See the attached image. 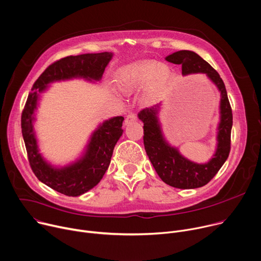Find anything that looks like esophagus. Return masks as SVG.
Instances as JSON below:
<instances>
[{"label": "esophagus", "mask_w": 261, "mask_h": 261, "mask_svg": "<svg viewBox=\"0 0 261 261\" xmlns=\"http://www.w3.org/2000/svg\"><path fill=\"white\" fill-rule=\"evenodd\" d=\"M137 115L135 114V113H129L127 116H126V118H125V120H124V123L126 124V125H128V124H130V123H133V122H135V121H137Z\"/></svg>", "instance_id": "obj_1"}]
</instances>
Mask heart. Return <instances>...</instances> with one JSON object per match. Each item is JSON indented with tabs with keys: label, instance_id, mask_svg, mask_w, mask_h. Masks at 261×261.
Segmentation results:
<instances>
[{
	"label": "heart",
	"instance_id": "obj_1",
	"mask_svg": "<svg viewBox=\"0 0 261 261\" xmlns=\"http://www.w3.org/2000/svg\"><path fill=\"white\" fill-rule=\"evenodd\" d=\"M171 77L172 71L166 64L154 60H144L121 68L117 83L124 93H132L148 84V94L154 97L166 88Z\"/></svg>",
	"mask_w": 261,
	"mask_h": 261
}]
</instances>
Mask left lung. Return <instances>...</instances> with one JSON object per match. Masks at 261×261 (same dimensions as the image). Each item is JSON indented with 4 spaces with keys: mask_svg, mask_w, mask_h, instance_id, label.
Listing matches in <instances>:
<instances>
[{
    "mask_svg": "<svg viewBox=\"0 0 261 261\" xmlns=\"http://www.w3.org/2000/svg\"><path fill=\"white\" fill-rule=\"evenodd\" d=\"M166 60L181 64L182 74L205 73L221 92V121L218 132V147L214 158L206 164H197L184 158L178 149L166 142L158 119V109L146 108L139 113L144 123V146L161 179L177 189H196L208 184L226 162L231 144L232 110L227 96L223 80L216 69L191 50H179L169 55Z\"/></svg>",
    "mask_w": 261,
    "mask_h": 261,
    "instance_id": "8db88e82",
    "label": "left lung"
}]
</instances>
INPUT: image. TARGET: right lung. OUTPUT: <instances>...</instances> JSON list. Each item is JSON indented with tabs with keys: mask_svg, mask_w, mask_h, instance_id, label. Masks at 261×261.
Returning a JSON list of instances; mask_svg holds the SVG:
<instances>
[{
	"mask_svg": "<svg viewBox=\"0 0 261 261\" xmlns=\"http://www.w3.org/2000/svg\"><path fill=\"white\" fill-rule=\"evenodd\" d=\"M112 56L109 51L84 54L68 56L51 63L34 83L21 113V133L32 171L41 182L66 196H80L100 181L110 165L116 143L122 135L124 118L117 116L105 121L93 133L85 154L77 162L63 168H54L38 152L33 129L38 93L55 81L72 77L99 81Z\"/></svg>",
	"mask_w": 261,
	"mask_h": 261,
	"instance_id": "add662e5",
	"label": "right lung"
}]
</instances>
